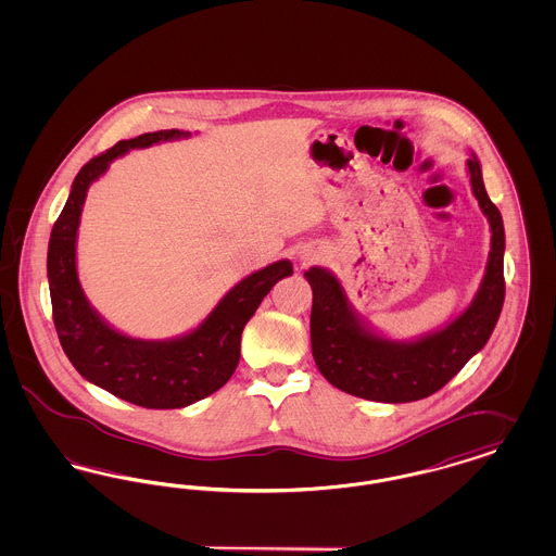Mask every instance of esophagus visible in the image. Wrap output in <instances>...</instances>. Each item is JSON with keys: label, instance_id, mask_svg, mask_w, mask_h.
<instances>
[{"label": "esophagus", "instance_id": "obj_1", "mask_svg": "<svg viewBox=\"0 0 556 556\" xmlns=\"http://www.w3.org/2000/svg\"><path fill=\"white\" fill-rule=\"evenodd\" d=\"M306 261H311V258H304V265H306Z\"/></svg>", "mask_w": 556, "mask_h": 556}]
</instances>
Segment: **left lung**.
Returning <instances> with one entry per match:
<instances>
[{"label": "left lung", "instance_id": "8db88e82", "mask_svg": "<svg viewBox=\"0 0 556 556\" xmlns=\"http://www.w3.org/2000/svg\"><path fill=\"white\" fill-rule=\"evenodd\" d=\"M471 189L490 223V254L471 304L444 327L402 342L377 333L348 300L340 279L313 266L311 344L320 375L352 396L375 402H415L435 394L488 344L504 302V225L488 198L476 154L467 160Z\"/></svg>", "mask_w": 556, "mask_h": 556}]
</instances>
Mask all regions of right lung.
Instances as JSON below:
<instances>
[{"label": "right lung", "instance_id": "right-lung-1", "mask_svg": "<svg viewBox=\"0 0 556 556\" xmlns=\"http://www.w3.org/2000/svg\"><path fill=\"white\" fill-rule=\"evenodd\" d=\"M179 129L143 132L118 141L89 160L75 177L71 195L53 223L48 279L53 325L73 367L110 392L143 408H184L220 390L238 369L241 331L270 288L290 277V261L265 266L227 291L195 329L170 340H139L114 329L87 300L77 273V231L87 189L129 150L186 139Z\"/></svg>", "mask_w": 556, "mask_h": 556}]
</instances>
